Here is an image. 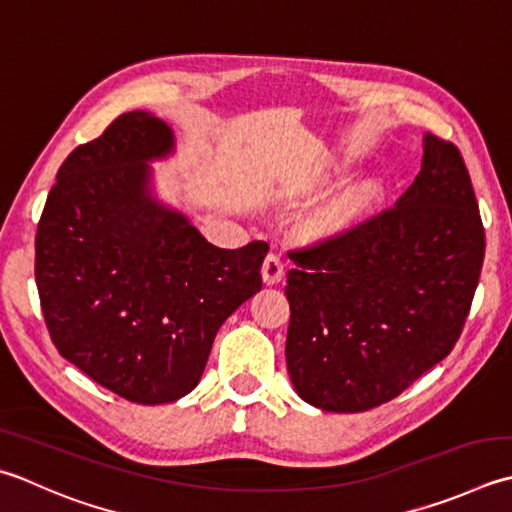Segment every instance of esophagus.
I'll return each mask as SVG.
<instances>
[{
    "mask_svg": "<svg viewBox=\"0 0 512 512\" xmlns=\"http://www.w3.org/2000/svg\"><path fill=\"white\" fill-rule=\"evenodd\" d=\"M284 264H282V259H279L277 255H266V259H264V264H262V279H264V284L266 286H275V284H279L284 279Z\"/></svg>",
    "mask_w": 512,
    "mask_h": 512,
    "instance_id": "esophagus-1",
    "label": "esophagus"
}]
</instances>
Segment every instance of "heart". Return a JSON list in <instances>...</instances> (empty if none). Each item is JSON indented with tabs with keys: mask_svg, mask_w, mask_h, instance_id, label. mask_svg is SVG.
Masks as SVG:
<instances>
[{
	"mask_svg": "<svg viewBox=\"0 0 512 512\" xmlns=\"http://www.w3.org/2000/svg\"><path fill=\"white\" fill-rule=\"evenodd\" d=\"M375 197V182H359L348 186L344 193H339L324 206L313 210V213L299 224V235H302L304 242L310 244L335 242V239L348 233V230L368 213V208L373 206Z\"/></svg>",
	"mask_w": 512,
	"mask_h": 512,
	"instance_id": "1",
	"label": "heart"
}]
</instances>
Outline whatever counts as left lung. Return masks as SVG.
Returning <instances> with one entry per match:
<instances>
[{"label": "left lung", "instance_id": "8db88e82", "mask_svg": "<svg viewBox=\"0 0 512 512\" xmlns=\"http://www.w3.org/2000/svg\"><path fill=\"white\" fill-rule=\"evenodd\" d=\"M484 250L464 159L426 133L422 170L395 208L290 253L286 366L297 395L330 413L397 397L462 335Z\"/></svg>", "mask_w": 512, "mask_h": 512}]
</instances>
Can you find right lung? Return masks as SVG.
Instances as JSON below:
<instances>
[{"mask_svg": "<svg viewBox=\"0 0 512 512\" xmlns=\"http://www.w3.org/2000/svg\"><path fill=\"white\" fill-rule=\"evenodd\" d=\"M175 135L146 110L119 115L57 173L35 237V282L59 355L135 404L193 390L219 326L262 290L268 244L226 250L153 193Z\"/></svg>", "mask_w": 512, "mask_h": 512, "instance_id": "right-lung-1", "label": "right lung"}]
</instances>
